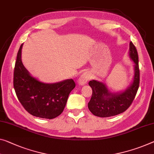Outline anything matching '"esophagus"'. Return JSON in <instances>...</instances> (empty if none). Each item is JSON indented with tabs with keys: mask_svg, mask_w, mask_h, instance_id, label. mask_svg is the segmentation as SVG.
<instances>
[{
	"mask_svg": "<svg viewBox=\"0 0 154 154\" xmlns=\"http://www.w3.org/2000/svg\"><path fill=\"white\" fill-rule=\"evenodd\" d=\"M91 75L89 72H85L80 75L79 81H78V83L79 85H84L87 84V82L89 81V80L91 79Z\"/></svg>",
	"mask_w": 154,
	"mask_h": 154,
	"instance_id": "esophagus-1",
	"label": "esophagus"
}]
</instances>
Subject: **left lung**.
<instances>
[{
  "instance_id": "1",
  "label": "left lung",
  "mask_w": 154,
  "mask_h": 154,
  "mask_svg": "<svg viewBox=\"0 0 154 154\" xmlns=\"http://www.w3.org/2000/svg\"><path fill=\"white\" fill-rule=\"evenodd\" d=\"M129 55L134 63L133 81L124 91L112 93L103 82L92 80L89 85L92 89V96L88 103V108L94 116L102 118L120 114L129 107L133 102L140 82L138 55L132 42L129 43Z\"/></svg>"
}]
</instances>
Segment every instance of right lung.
<instances>
[{
  "label": "right lung",
  "instance_id": "right-lung-1",
  "mask_svg": "<svg viewBox=\"0 0 154 154\" xmlns=\"http://www.w3.org/2000/svg\"><path fill=\"white\" fill-rule=\"evenodd\" d=\"M22 44L14 71V87L18 100L34 116L53 119L63 112L68 96L75 87L72 79L44 83L31 75L21 60Z\"/></svg>",
  "mask_w": 154,
  "mask_h": 154
}]
</instances>
